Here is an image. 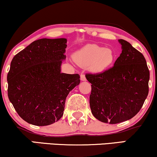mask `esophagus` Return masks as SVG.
<instances>
[{
  "instance_id": "obj_1",
  "label": "esophagus",
  "mask_w": 157,
  "mask_h": 157,
  "mask_svg": "<svg viewBox=\"0 0 157 157\" xmlns=\"http://www.w3.org/2000/svg\"><path fill=\"white\" fill-rule=\"evenodd\" d=\"M80 80L82 81H85L86 80V77H85V75L84 74H81L80 75Z\"/></svg>"
}]
</instances>
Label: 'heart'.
Returning <instances> with one entry per match:
<instances>
[{"mask_svg": "<svg viewBox=\"0 0 157 157\" xmlns=\"http://www.w3.org/2000/svg\"><path fill=\"white\" fill-rule=\"evenodd\" d=\"M114 59V53L110 48L90 44L83 47L74 55V60L80 67H90L94 71H102L109 67Z\"/></svg>", "mask_w": 157, "mask_h": 157, "instance_id": "b5f03b06", "label": "heart"}]
</instances>
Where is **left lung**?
<instances>
[{
  "mask_svg": "<svg viewBox=\"0 0 157 157\" xmlns=\"http://www.w3.org/2000/svg\"><path fill=\"white\" fill-rule=\"evenodd\" d=\"M114 66L102 72L85 75L91 83V112L102 122L117 124L133 117L148 93L149 70L144 55L124 40Z\"/></svg>",
  "mask_w": 157,
  "mask_h": 157,
  "instance_id": "8db88e82",
  "label": "left lung"
}]
</instances>
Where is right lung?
Returning a JSON list of instances; mask_svg holds the SVG:
<instances>
[{
	"label": "right lung",
	"instance_id": "1",
	"mask_svg": "<svg viewBox=\"0 0 157 157\" xmlns=\"http://www.w3.org/2000/svg\"><path fill=\"white\" fill-rule=\"evenodd\" d=\"M67 39L35 40L13 57L7 75L8 96L21 119L45 126L64 114L67 96L80 82L78 74L61 72Z\"/></svg>",
	"mask_w": 157,
	"mask_h": 157
}]
</instances>
